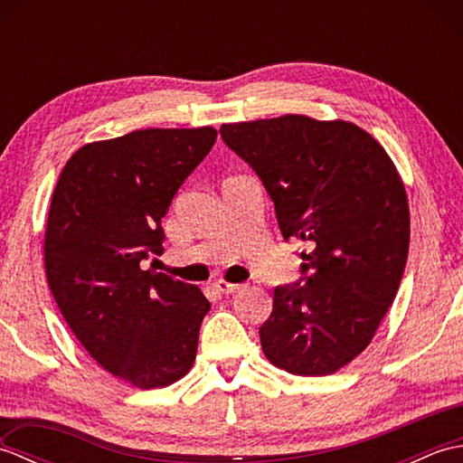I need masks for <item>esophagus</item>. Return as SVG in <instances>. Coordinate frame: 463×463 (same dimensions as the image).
<instances>
[{
	"label": "esophagus",
	"mask_w": 463,
	"mask_h": 463,
	"mask_svg": "<svg viewBox=\"0 0 463 463\" xmlns=\"http://www.w3.org/2000/svg\"><path fill=\"white\" fill-rule=\"evenodd\" d=\"M214 287H216V290L222 292V294H234V292H239L242 288V284H232V282L216 280Z\"/></svg>",
	"instance_id": "esophagus-1"
}]
</instances>
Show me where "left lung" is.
<instances>
[{
    "label": "left lung",
    "mask_w": 463,
    "mask_h": 463,
    "mask_svg": "<svg viewBox=\"0 0 463 463\" xmlns=\"http://www.w3.org/2000/svg\"><path fill=\"white\" fill-rule=\"evenodd\" d=\"M221 137L257 173L300 279L274 288L260 344L274 366L326 376L368 346L394 302L410 247L408 196L372 135L304 115L231 123Z\"/></svg>",
    "instance_id": "8db88e82"
}]
</instances>
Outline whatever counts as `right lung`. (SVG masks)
<instances>
[{"label":"right lung","mask_w":463,"mask_h":463,"mask_svg":"<svg viewBox=\"0 0 463 463\" xmlns=\"http://www.w3.org/2000/svg\"><path fill=\"white\" fill-rule=\"evenodd\" d=\"M216 141L211 127L145 129L81 146L59 176L45 231L53 298L85 350L137 388L194 362L211 302L194 284L143 270L163 254L161 219Z\"/></svg>","instance_id":"add662e5"}]
</instances>
